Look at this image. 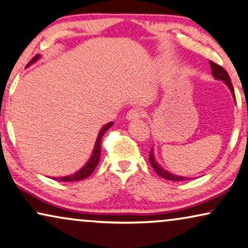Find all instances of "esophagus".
Masks as SVG:
<instances>
[{"mask_svg": "<svg viewBox=\"0 0 248 248\" xmlns=\"http://www.w3.org/2000/svg\"><path fill=\"white\" fill-rule=\"evenodd\" d=\"M141 117H144V112H142L141 110L139 109H130L127 112V116H125V118H127V120H137V119H140Z\"/></svg>", "mask_w": 248, "mask_h": 248, "instance_id": "esophagus-1", "label": "esophagus"}]
</instances>
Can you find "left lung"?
<instances>
[{
	"mask_svg": "<svg viewBox=\"0 0 248 248\" xmlns=\"http://www.w3.org/2000/svg\"><path fill=\"white\" fill-rule=\"evenodd\" d=\"M209 62H210L211 73H212V75H214V78L216 79H220V81H224L225 84L227 85L228 89L230 90V92H232L233 99H235V91H233V86L232 84V82H230V78H229L228 73L226 72L225 69L221 67V66L215 64L214 62L210 61ZM235 101H236V99H235ZM149 162H151V165H152L153 169H154L155 172L157 173L159 176L164 177V179L170 180V181H186V180H189V177L175 175V174H172V173L167 172L166 170H164L163 167L157 163V160L155 159L154 151H153V149L151 151V153H149Z\"/></svg>",
	"mask_w": 248,
	"mask_h": 248,
	"instance_id": "1",
	"label": "left lung"
}]
</instances>
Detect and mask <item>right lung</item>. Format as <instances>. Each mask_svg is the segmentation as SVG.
Here are the masks:
<instances>
[{
	"label": "right lung",
	"mask_w": 248,
	"mask_h": 248,
	"mask_svg": "<svg viewBox=\"0 0 248 248\" xmlns=\"http://www.w3.org/2000/svg\"><path fill=\"white\" fill-rule=\"evenodd\" d=\"M39 58H40V56L37 55L36 57H34L32 61H31L29 64L27 65V67H28V66H30L31 64H33L34 62H37ZM112 124H113V123H112V121H111V123L104 124L103 127H102V129H101L100 132H99V136H97V138H96L95 145H94L92 155H91V157L89 158L88 162H86L85 165L83 166L81 170H78V172H75L74 174H72V175L62 176V177H53V179L54 180H58V181H64V182H74V181H81V180L86 179V177H89L91 174L93 173V170H95L97 163H99V160H100V156H101V139H102L104 132H106L110 127H112Z\"/></svg>",
	"instance_id": "obj_1"
}]
</instances>
